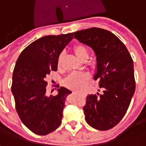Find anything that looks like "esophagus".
Returning <instances> with one entry per match:
<instances>
[{
  "label": "esophagus",
  "mask_w": 146,
  "mask_h": 146,
  "mask_svg": "<svg viewBox=\"0 0 146 146\" xmlns=\"http://www.w3.org/2000/svg\"><path fill=\"white\" fill-rule=\"evenodd\" d=\"M73 93H74V92H73Z\"/></svg>",
  "instance_id": "34e87169"
}]
</instances>
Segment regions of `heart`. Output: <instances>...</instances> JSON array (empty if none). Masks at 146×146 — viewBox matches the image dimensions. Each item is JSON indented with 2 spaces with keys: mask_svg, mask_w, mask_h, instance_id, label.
Returning a JSON list of instances; mask_svg holds the SVG:
<instances>
[{
  "mask_svg": "<svg viewBox=\"0 0 146 146\" xmlns=\"http://www.w3.org/2000/svg\"><path fill=\"white\" fill-rule=\"evenodd\" d=\"M73 52L81 61H86L88 60L90 52L88 48L83 43L75 44L73 47ZM62 59H63V53H61L58 57V66H60ZM89 79H90L89 75L86 73H71L64 79V84L68 88L76 91H79L85 87V86L89 82Z\"/></svg>",
  "mask_w": 146,
  "mask_h": 146,
  "instance_id": "heart-1",
  "label": "heart"
}]
</instances>
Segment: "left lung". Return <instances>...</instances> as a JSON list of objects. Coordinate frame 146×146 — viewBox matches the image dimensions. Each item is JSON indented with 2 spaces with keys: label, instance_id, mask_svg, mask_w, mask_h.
I'll return each instance as SVG.
<instances>
[{
  "label": "left lung",
  "instance_id": "8db88e82",
  "mask_svg": "<svg viewBox=\"0 0 146 146\" xmlns=\"http://www.w3.org/2000/svg\"><path fill=\"white\" fill-rule=\"evenodd\" d=\"M74 38L94 51L97 71L94 79L103 92L99 96L88 94L83 108L85 119L95 129H111L124 116L135 92L133 59L120 39L107 30L78 31Z\"/></svg>",
  "mask_w": 146,
  "mask_h": 146
}]
</instances>
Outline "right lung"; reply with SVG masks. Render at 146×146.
Returning <instances> with one entry per match:
<instances>
[{"label":"right lung","mask_w":146,"mask_h":146,"mask_svg":"<svg viewBox=\"0 0 146 146\" xmlns=\"http://www.w3.org/2000/svg\"><path fill=\"white\" fill-rule=\"evenodd\" d=\"M73 33L47 35L34 41L18 56L11 90L19 117L38 135L52 133L60 125L65 98L71 91L58 89L55 96L46 95V77L57 70L58 57L73 39Z\"/></svg>","instance_id":"add662e5"}]
</instances>
